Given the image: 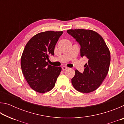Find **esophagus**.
<instances>
[{"label": "esophagus", "mask_w": 124, "mask_h": 124, "mask_svg": "<svg viewBox=\"0 0 124 124\" xmlns=\"http://www.w3.org/2000/svg\"><path fill=\"white\" fill-rule=\"evenodd\" d=\"M62 69L63 70H67V69H68V67H66V66H62Z\"/></svg>", "instance_id": "34e87169"}]
</instances>
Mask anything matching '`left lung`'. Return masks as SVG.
<instances>
[{
  "label": "left lung",
  "instance_id": "left-lung-1",
  "mask_svg": "<svg viewBox=\"0 0 124 124\" xmlns=\"http://www.w3.org/2000/svg\"><path fill=\"white\" fill-rule=\"evenodd\" d=\"M80 45V56L87 58L83 73L75 70L72 83L77 91L89 93L101 85L108 74L110 51L101 35L92 30L78 29L67 31Z\"/></svg>",
  "mask_w": 124,
  "mask_h": 124
}]
</instances>
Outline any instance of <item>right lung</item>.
Listing matches in <instances>:
<instances>
[{"label": "right lung", "mask_w": 124, "mask_h": 124, "mask_svg": "<svg viewBox=\"0 0 124 124\" xmlns=\"http://www.w3.org/2000/svg\"><path fill=\"white\" fill-rule=\"evenodd\" d=\"M63 32L46 31L34 35L24 47L21 57V69L33 90L45 93L54 86L62 68L48 64L50 55Z\"/></svg>", "instance_id": "obj_1"}]
</instances>
